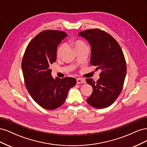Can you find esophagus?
I'll return each instance as SVG.
<instances>
[{"label": "esophagus", "mask_w": 147, "mask_h": 147, "mask_svg": "<svg viewBox=\"0 0 147 147\" xmlns=\"http://www.w3.org/2000/svg\"><path fill=\"white\" fill-rule=\"evenodd\" d=\"M77 83L78 84H80V83H86V81L84 80V79H82V78H77Z\"/></svg>", "instance_id": "34e87169"}]
</instances>
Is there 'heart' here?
<instances>
[{
	"label": "heart",
	"instance_id": "heart-1",
	"mask_svg": "<svg viewBox=\"0 0 147 147\" xmlns=\"http://www.w3.org/2000/svg\"><path fill=\"white\" fill-rule=\"evenodd\" d=\"M72 45L74 47L75 50H78L80 49L83 48L84 47H86V45L82 40H76L72 43ZM66 46L64 44H63L59 46V47L57 48V56L58 57H60L64 53L65 50Z\"/></svg>",
	"mask_w": 147,
	"mask_h": 147
}]
</instances>
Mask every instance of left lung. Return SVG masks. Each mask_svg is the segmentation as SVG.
<instances>
[{
	"instance_id": "8db88e82",
	"label": "left lung",
	"mask_w": 147,
	"mask_h": 147,
	"mask_svg": "<svg viewBox=\"0 0 147 147\" xmlns=\"http://www.w3.org/2000/svg\"><path fill=\"white\" fill-rule=\"evenodd\" d=\"M85 38L91 47V65L100 70L97 82L87 78L92 87V92L86 101L97 109H104L112 105L122 91L126 75V64L121 47L115 39L98 29L86 30L78 34Z\"/></svg>"
}]
</instances>
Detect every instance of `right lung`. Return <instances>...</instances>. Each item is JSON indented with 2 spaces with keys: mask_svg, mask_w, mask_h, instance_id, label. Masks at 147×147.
I'll return each mask as SVG.
<instances>
[{
  "mask_svg": "<svg viewBox=\"0 0 147 147\" xmlns=\"http://www.w3.org/2000/svg\"><path fill=\"white\" fill-rule=\"evenodd\" d=\"M67 36L63 31H43L29 43L22 61L26 88L32 99L47 110L63 105L69 90L77 83L72 77L54 78L50 68L56 61L57 46Z\"/></svg>",
  "mask_w": 147,
  "mask_h": 147,
  "instance_id": "1",
  "label": "right lung"
}]
</instances>
